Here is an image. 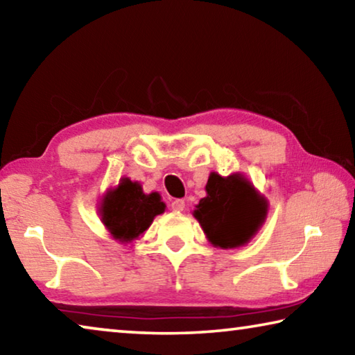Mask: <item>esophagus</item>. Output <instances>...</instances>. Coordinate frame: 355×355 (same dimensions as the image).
I'll use <instances>...</instances> for the list:
<instances>
[{
	"label": "esophagus",
	"instance_id": "34e87169",
	"mask_svg": "<svg viewBox=\"0 0 355 355\" xmlns=\"http://www.w3.org/2000/svg\"><path fill=\"white\" fill-rule=\"evenodd\" d=\"M171 208L173 211H183L184 209V200L183 199H175L171 203Z\"/></svg>",
	"mask_w": 355,
	"mask_h": 355
}]
</instances>
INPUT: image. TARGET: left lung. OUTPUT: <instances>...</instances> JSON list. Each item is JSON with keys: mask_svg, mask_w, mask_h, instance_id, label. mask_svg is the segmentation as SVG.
Segmentation results:
<instances>
[{"mask_svg": "<svg viewBox=\"0 0 355 355\" xmlns=\"http://www.w3.org/2000/svg\"><path fill=\"white\" fill-rule=\"evenodd\" d=\"M268 205L241 175L220 177L211 173L207 197L194 211L209 243L222 249L238 248L249 241L263 224Z\"/></svg>", "mask_w": 355, "mask_h": 355, "instance_id": "8db88e82", "label": "left lung"}]
</instances>
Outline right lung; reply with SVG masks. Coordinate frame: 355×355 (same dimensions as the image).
Segmentation results:
<instances>
[{
    "instance_id": "1",
    "label": "right lung",
    "mask_w": 355,
    "mask_h": 355,
    "mask_svg": "<svg viewBox=\"0 0 355 355\" xmlns=\"http://www.w3.org/2000/svg\"><path fill=\"white\" fill-rule=\"evenodd\" d=\"M164 208L159 194H144L139 183L123 178L117 188L106 196L100 214L114 238L131 241L146 232L155 216L163 213Z\"/></svg>"
}]
</instances>
